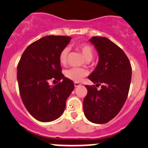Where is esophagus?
Wrapping results in <instances>:
<instances>
[{
    "mask_svg": "<svg viewBox=\"0 0 148 148\" xmlns=\"http://www.w3.org/2000/svg\"><path fill=\"white\" fill-rule=\"evenodd\" d=\"M74 86H76V87H77V86H80V85H81V84L79 83V82H74Z\"/></svg>",
    "mask_w": 148,
    "mask_h": 148,
    "instance_id": "1",
    "label": "esophagus"
}]
</instances>
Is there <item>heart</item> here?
<instances>
[{
	"label": "heart",
	"instance_id": "1",
	"mask_svg": "<svg viewBox=\"0 0 148 148\" xmlns=\"http://www.w3.org/2000/svg\"><path fill=\"white\" fill-rule=\"evenodd\" d=\"M77 49L82 53L86 61L92 60L94 56V50L93 48L90 45L85 43L78 44L76 45ZM69 53V48L65 47L62 49V51L59 53V60L61 64L64 65L67 62V56ZM88 74V71L82 68H74L69 69L66 70L64 72V75L69 79L72 80L75 82H79L83 79L84 77H86Z\"/></svg>",
	"mask_w": 148,
	"mask_h": 148
}]
</instances>
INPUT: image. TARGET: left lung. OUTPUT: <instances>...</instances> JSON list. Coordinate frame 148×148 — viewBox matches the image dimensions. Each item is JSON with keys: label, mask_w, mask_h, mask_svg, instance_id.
<instances>
[{"label": "left lung", "mask_w": 148, "mask_h": 148, "mask_svg": "<svg viewBox=\"0 0 148 148\" xmlns=\"http://www.w3.org/2000/svg\"><path fill=\"white\" fill-rule=\"evenodd\" d=\"M89 41L99 54V62L88 77L95 85H85L87 95L83 101L86 119L96 124L107 123L123 107L129 92L132 66L125 52L108 38L93 36Z\"/></svg>", "instance_id": "obj_1"}]
</instances>
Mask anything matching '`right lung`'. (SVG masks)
Here are the masks:
<instances>
[{
	"label": "right lung",
	"mask_w": 148,
	"mask_h": 148,
	"mask_svg": "<svg viewBox=\"0 0 148 148\" xmlns=\"http://www.w3.org/2000/svg\"><path fill=\"white\" fill-rule=\"evenodd\" d=\"M71 38L46 36L30 44L17 66V80L22 102L37 120L51 122L65 110L67 98L74 88L71 80L64 77L59 60V53ZM50 80L62 82L50 86Z\"/></svg>",
	"instance_id": "add662e5"
}]
</instances>
